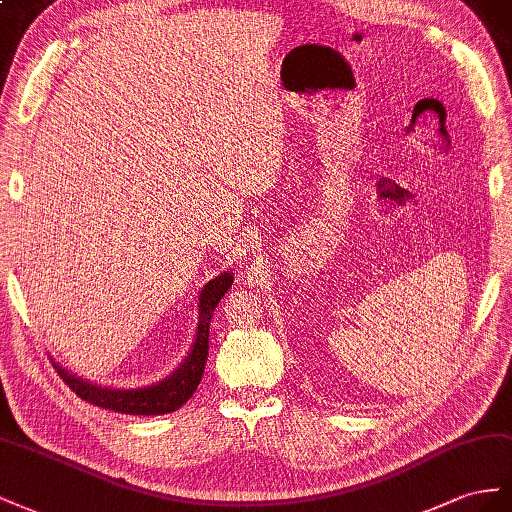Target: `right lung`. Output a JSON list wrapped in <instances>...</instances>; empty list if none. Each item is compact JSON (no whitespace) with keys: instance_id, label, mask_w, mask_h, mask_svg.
Segmentation results:
<instances>
[{"instance_id":"add662e5","label":"right lung","mask_w":512,"mask_h":512,"mask_svg":"<svg viewBox=\"0 0 512 512\" xmlns=\"http://www.w3.org/2000/svg\"><path fill=\"white\" fill-rule=\"evenodd\" d=\"M233 283V272H221L210 283L203 285L199 294V317H197V332L191 352L184 362L175 369L169 377L160 382L143 388H109L87 382L83 377L66 371L60 364L53 362V367L60 373L64 382L77 392L87 403L105 407L120 414L130 416H160L180 410V407L193 397L197 390L203 369L208 360V337H210V319L216 309V304L227 294V289Z\"/></svg>"}]
</instances>
